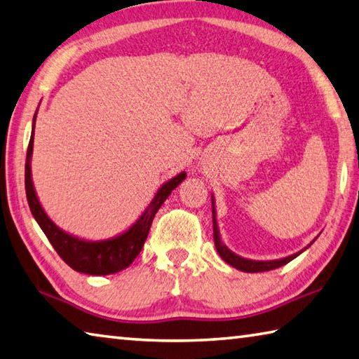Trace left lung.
<instances>
[{
	"mask_svg": "<svg viewBox=\"0 0 359 359\" xmlns=\"http://www.w3.org/2000/svg\"><path fill=\"white\" fill-rule=\"evenodd\" d=\"M212 218H213V242H215V246H217V251H218V254L221 256V259H223L226 264L232 265L233 269H237L240 271H246V273H259V271H269V270L279 269V266L289 264L290 260L298 257L303 251L308 250V248L312 245V242H314V240L317 238L316 237L314 240H312V242L306 248H303L302 251H298L295 254H292V256L283 257V259H275V260L245 259L242 256H238V254H236L233 251H231L229 248H227L223 243V240H221L219 227H218V223H217V210H215V196H213V194H212Z\"/></svg>",
	"mask_w": 359,
	"mask_h": 359,
	"instance_id": "8db88e82",
	"label": "left lung"
}]
</instances>
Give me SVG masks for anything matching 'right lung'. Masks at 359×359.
Wrapping results in <instances>:
<instances>
[{
  "mask_svg": "<svg viewBox=\"0 0 359 359\" xmlns=\"http://www.w3.org/2000/svg\"><path fill=\"white\" fill-rule=\"evenodd\" d=\"M36 114L32 117V132L26 152V165H25V188L26 198L31 208V213L37 224L41 226L48 242L53 245L60 257L66 262L70 269L75 271L84 273V275L103 276L113 275V273L121 271L133 262L138 256L140 251L144 246L149 229H151L155 213L158 212L163 202L168 199L169 194L177 188L182 182L185 180L187 172L182 171L171 180L163 184L158 191L155 193L151 204L146 207L141 217L128 227L127 231L111 238L105 240H86L62 231L60 226H56L51 218L45 213L43 207L39 202L34 184H32L31 174V158H32V146H34V127H36Z\"/></svg>",
  "mask_w": 359,
  "mask_h": 359,
  "instance_id": "right-lung-1",
  "label": "right lung"
}]
</instances>
